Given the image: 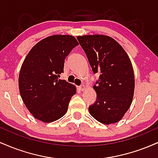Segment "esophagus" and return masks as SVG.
Wrapping results in <instances>:
<instances>
[{"label":"esophagus","mask_w":158,"mask_h":158,"mask_svg":"<svg viewBox=\"0 0 158 158\" xmlns=\"http://www.w3.org/2000/svg\"><path fill=\"white\" fill-rule=\"evenodd\" d=\"M79 89H80V90H81V91H83V90H85V85H81V86L79 87Z\"/></svg>","instance_id":"obj_1"}]
</instances>
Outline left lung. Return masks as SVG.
<instances>
[{
    "label": "left lung",
    "instance_id": "left-lung-1",
    "mask_svg": "<svg viewBox=\"0 0 158 158\" xmlns=\"http://www.w3.org/2000/svg\"><path fill=\"white\" fill-rule=\"evenodd\" d=\"M94 73L99 79L94 86L97 100L88 110L103 124L120 120L132 102L135 76L131 60L118 42L107 35L78 36Z\"/></svg>",
    "mask_w": 158,
    "mask_h": 158
}]
</instances>
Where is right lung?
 I'll list each match as a JSON object with an SVG mask.
<instances>
[{"label": "right lung", "instance_id": "obj_1", "mask_svg": "<svg viewBox=\"0 0 158 158\" xmlns=\"http://www.w3.org/2000/svg\"><path fill=\"white\" fill-rule=\"evenodd\" d=\"M79 44L71 35L44 39L31 49L20 70L21 97L34 117L44 123L57 120L66 114L76 88L59 79L64 59Z\"/></svg>", "mask_w": 158, "mask_h": 158}]
</instances>
